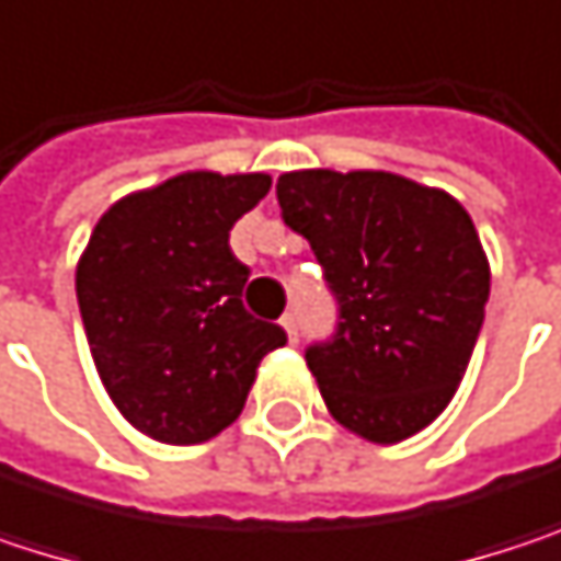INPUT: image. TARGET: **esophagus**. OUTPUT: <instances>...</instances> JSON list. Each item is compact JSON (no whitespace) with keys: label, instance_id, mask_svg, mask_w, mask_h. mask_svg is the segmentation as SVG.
I'll use <instances>...</instances> for the list:
<instances>
[{"label":"esophagus","instance_id":"1","mask_svg":"<svg viewBox=\"0 0 561 561\" xmlns=\"http://www.w3.org/2000/svg\"><path fill=\"white\" fill-rule=\"evenodd\" d=\"M282 328H285V334H288V341L295 344V341H298V318H295V311H288V314H282Z\"/></svg>","mask_w":561,"mask_h":561}]
</instances>
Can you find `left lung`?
Wrapping results in <instances>:
<instances>
[{"instance_id": "left-lung-1", "label": "left lung", "mask_w": 561, "mask_h": 561, "mask_svg": "<svg viewBox=\"0 0 561 561\" xmlns=\"http://www.w3.org/2000/svg\"><path fill=\"white\" fill-rule=\"evenodd\" d=\"M282 220L311 243L337 331L305 351L328 412L392 445L442 415L474 354L491 266L468 210L392 171H285Z\"/></svg>"}]
</instances>
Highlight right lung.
<instances>
[{
  "instance_id": "obj_1",
  "label": "right lung",
  "mask_w": 561,
  "mask_h": 561,
  "mask_svg": "<svg viewBox=\"0 0 561 561\" xmlns=\"http://www.w3.org/2000/svg\"><path fill=\"white\" fill-rule=\"evenodd\" d=\"M273 178L184 171L126 194L93 227L77 263V305L96 374L142 435L197 445L220 435L285 331L243 308L250 270L233 224Z\"/></svg>"
}]
</instances>
